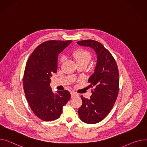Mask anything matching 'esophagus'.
<instances>
[{"mask_svg": "<svg viewBox=\"0 0 147 147\" xmlns=\"http://www.w3.org/2000/svg\"><path fill=\"white\" fill-rule=\"evenodd\" d=\"M78 96V94H76V93H75L74 92H71V98H73L76 96Z\"/></svg>", "mask_w": 147, "mask_h": 147, "instance_id": "esophagus-1", "label": "esophagus"}]
</instances>
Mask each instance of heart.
<instances>
[{"mask_svg": "<svg viewBox=\"0 0 147 147\" xmlns=\"http://www.w3.org/2000/svg\"><path fill=\"white\" fill-rule=\"evenodd\" d=\"M71 55L77 64H85L87 65L92 58L90 52L84 49H77L73 51ZM64 60V57L63 56L61 57L60 59V64L62 63Z\"/></svg>", "mask_w": 147, "mask_h": 147, "instance_id": "b5f03b06", "label": "heart"}]
</instances>
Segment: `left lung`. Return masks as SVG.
Returning <instances> with one entry per match:
<instances>
[{"label": "left lung", "instance_id": "left-lung-1", "mask_svg": "<svg viewBox=\"0 0 147 147\" xmlns=\"http://www.w3.org/2000/svg\"><path fill=\"white\" fill-rule=\"evenodd\" d=\"M77 44L88 46L95 50L97 61L95 72L88 82L92 95L90 99L81 96L82 105L78 110V115L85 123L92 124L101 121L111 111L119 91V73L115 60L111 53L100 43L93 40L78 41Z\"/></svg>", "mask_w": 147, "mask_h": 147}]
</instances>
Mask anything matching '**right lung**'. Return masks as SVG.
Instances as JSON below:
<instances>
[{
    "label": "right lung",
    "mask_w": 147,
    "mask_h": 147,
    "mask_svg": "<svg viewBox=\"0 0 147 147\" xmlns=\"http://www.w3.org/2000/svg\"><path fill=\"white\" fill-rule=\"evenodd\" d=\"M71 42H43L34 49L26 63L23 79L26 98L34 114L43 121L59 118L63 107L70 98L67 90L52 92L50 77L57 72L59 54Z\"/></svg>",
    "instance_id": "1"
}]
</instances>
